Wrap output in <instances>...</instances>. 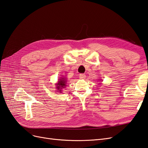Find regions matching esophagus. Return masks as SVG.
I'll return each instance as SVG.
<instances>
[{
  "mask_svg": "<svg viewBox=\"0 0 148 148\" xmlns=\"http://www.w3.org/2000/svg\"><path fill=\"white\" fill-rule=\"evenodd\" d=\"M79 76L80 79H84L85 78H86V75H85V74H83V73L79 74Z\"/></svg>",
  "mask_w": 148,
  "mask_h": 148,
  "instance_id": "1",
  "label": "esophagus"
}]
</instances>
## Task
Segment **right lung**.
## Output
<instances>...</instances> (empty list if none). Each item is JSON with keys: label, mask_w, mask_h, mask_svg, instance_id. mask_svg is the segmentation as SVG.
Masks as SVG:
<instances>
[{"label": "right lung", "mask_w": 148, "mask_h": 148, "mask_svg": "<svg viewBox=\"0 0 148 148\" xmlns=\"http://www.w3.org/2000/svg\"><path fill=\"white\" fill-rule=\"evenodd\" d=\"M66 79L65 78H62L61 79H59V81H58V83L56 84V88L57 89V91L61 92V89L64 88L65 86H66Z\"/></svg>", "instance_id": "obj_1"}]
</instances>
